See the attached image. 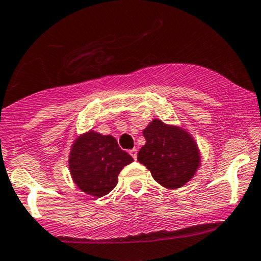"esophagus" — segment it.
Returning a JSON list of instances; mask_svg holds the SVG:
<instances>
[{"label": "esophagus", "mask_w": 261, "mask_h": 261, "mask_svg": "<svg viewBox=\"0 0 261 261\" xmlns=\"http://www.w3.org/2000/svg\"><path fill=\"white\" fill-rule=\"evenodd\" d=\"M130 154H131V157L134 158V160H136V158H137V149L136 148L130 149Z\"/></svg>", "instance_id": "esophagus-1"}]
</instances>
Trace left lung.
Listing matches in <instances>:
<instances>
[{"label": "left lung", "mask_w": 261, "mask_h": 261, "mask_svg": "<svg viewBox=\"0 0 261 261\" xmlns=\"http://www.w3.org/2000/svg\"><path fill=\"white\" fill-rule=\"evenodd\" d=\"M146 145L137 160L157 182L168 189L185 185L200 166L199 149L187 131L154 119L143 130Z\"/></svg>", "instance_id": "left-lung-1"}]
</instances>
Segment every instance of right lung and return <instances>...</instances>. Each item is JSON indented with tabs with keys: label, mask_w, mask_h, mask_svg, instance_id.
<instances>
[{
	"label": "right lung",
	"mask_w": 261,
	"mask_h": 261,
	"mask_svg": "<svg viewBox=\"0 0 261 261\" xmlns=\"http://www.w3.org/2000/svg\"><path fill=\"white\" fill-rule=\"evenodd\" d=\"M133 161L113 136L89 131L74 141L68 166L73 181L81 190L101 197L116 187L119 173Z\"/></svg>",
	"instance_id": "add662e5"
}]
</instances>
